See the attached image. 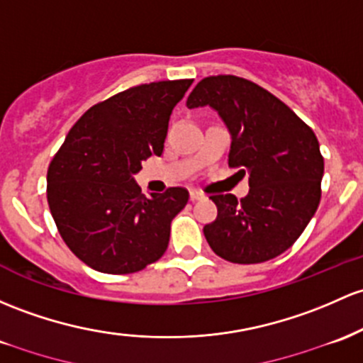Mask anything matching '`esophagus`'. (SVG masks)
<instances>
[{
	"instance_id": "esophagus-1",
	"label": "esophagus",
	"mask_w": 363,
	"mask_h": 363,
	"mask_svg": "<svg viewBox=\"0 0 363 363\" xmlns=\"http://www.w3.org/2000/svg\"><path fill=\"white\" fill-rule=\"evenodd\" d=\"M189 198H191V201H198V200H203V198H205V194L200 193V191L193 189V191H191V193H189Z\"/></svg>"
}]
</instances>
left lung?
<instances>
[{
    "mask_svg": "<svg viewBox=\"0 0 363 363\" xmlns=\"http://www.w3.org/2000/svg\"><path fill=\"white\" fill-rule=\"evenodd\" d=\"M188 108L210 105L229 127V167L248 174L250 193L212 194L217 218L203 227L215 255L262 264L291 248L320 203L324 157L317 136L272 93L236 75L201 79Z\"/></svg>",
    "mask_w": 363,
    "mask_h": 363,
    "instance_id": "obj_1",
    "label": "left lung"
}]
</instances>
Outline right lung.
<instances>
[{
  "mask_svg": "<svg viewBox=\"0 0 363 363\" xmlns=\"http://www.w3.org/2000/svg\"><path fill=\"white\" fill-rule=\"evenodd\" d=\"M193 79L139 84L96 103L74 123L48 167V205L70 252L91 269L133 274L169 246L186 188L141 193L134 174L160 157L169 118Z\"/></svg>",
  "mask_w": 363,
  "mask_h": 363,
  "instance_id": "1",
  "label": "right lung"
}]
</instances>
